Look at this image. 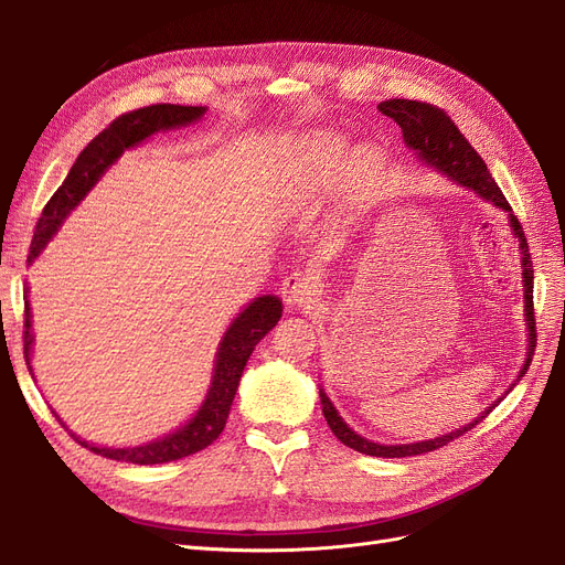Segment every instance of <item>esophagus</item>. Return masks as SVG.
Wrapping results in <instances>:
<instances>
[{"mask_svg":"<svg viewBox=\"0 0 565 565\" xmlns=\"http://www.w3.org/2000/svg\"><path fill=\"white\" fill-rule=\"evenodd\" d=\"M282 299L289 306H306L309 301H313L316 292H318V285L311 276H306V273L297 270V273H289V276L282 280Z\"/></svg>","mask_w":565,"mask_h":565,"instance_id":"1","label":"esophagus"}]
</instances>
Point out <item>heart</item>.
Returning a JSON list of instances; mask_svg holds the SVG:
<instances>
[{"label": "heart", "instance_id": "1", "mask_svg": "<svg viewBox=\"0 0 565 565\" xmlns=\"http://www.w3.org/2000/svg\"><path fill=\"white\" fill-rule=\"evenodd\" d=\"M306 150H309V158H311V164L316 167V172L320 177H328L341 164V160H344L347 143L337 139V136H332V134L318 131L306 139ZM358 164H361L363 169H370V167H374V158L363 156V158H358Z\"/></svg>", "mask_w": 565, "mask_h": 565}]
</instances>
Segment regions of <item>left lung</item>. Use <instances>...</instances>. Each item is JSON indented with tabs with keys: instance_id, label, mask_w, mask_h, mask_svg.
Returning <instances> with one entry per match:
<instances>
[{
	"instance_id": "1",
	"label": "left lung",
	"mask_w": 565,
	"mask_h": 565,
	"mask_svg": "<svg viewBox=\"0 0 565 565\" xmlns=\"http://www.w3.org/2000/svg\"><path fill=\"white\" fill-rule=\"evenodd\" d=\"M380 110L391 117L403 129V141L407 148L415 150V156L426 164L436 169V172L446 174L455 183L469 188L478 198H483L486 202H492L498 210H504L509 214V224L514 235L519 237V249H521V266H523V301H525V328H527V355L523 361V367L519 372V380L527 372L530 361H533L535 344H537V328H535V309H533V262H530V252H527V241L525 233L519 224V218L511 214V207L507 198L502 195L500 185L494 183L490 177L486 162L481 156L471 148V143L465 139V134L457 129V125L446 115V110H440L431 104H422V100H409V98H391L380 104ZM516 380V382H519ZM514 386V384H511ZM502 401V398H500ZM500 401H494L486 413L478 415L471 424L459 426V429L438 436L431 440H419V443H405V446H382V443H372L363 438L361 434H355L351 426L339 417L337 407L328 398V393L320 388V405H322V415L328 419L332 434L344 443V446L372 455V457H415L424 452H434L443 446H448L450 440L465 436L471 431L478 422H483L490 409L494 405H500Z\"/></svg>"
}]
</instances>
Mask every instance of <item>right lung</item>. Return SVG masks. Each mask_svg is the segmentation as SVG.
<instances>
[{
  "instance_id": "add662e5",
  "label": "right lung",
  "mask_w": 565,
  "mask_h": 565,
  "mask_svg": "<svg viewBox=\"0 0 565 565\" xmlns=\"http://www.w3.org/2000/svg\"><path fill=\"white\" fill-rule=\"evenodd\" d=\"M207 113L204 106H174V104H156L146 106L139 110H131L119 115L117 119L100 131L96 139L84 148L75 164L67 172L65 181L61 183L58 191L51 195L46 207L42 210V216L35 226V237L30 243L28 264H32L42 254L46 243L56 235L65 216L71 214L77 204L84 200L92 188L98 183L108 169L117 162L125 150L143 143L150 139L152 134L164 131V129H179L185 125H193L198 119ZM282 316V301L273 295L256 297L243 313L231 322V328L224 332V339L218 341L216 349V361H214V374L207 396H204L202 405L193 419L183 424L181 429L174 434H167L158 440H150L146 446L136 448H98L92 443L82 440L79 436L71 434L79 446L89 448L92 452L117 459V461H131V465H164V461H174L188 455H195L204 450L218 438L224 431L231 405L235 398L237 384H241L243 370L249 361L254 347L276 328V322ZM25 363L30 365V353H32V316H30V301H28V289H25ZM56 415V413H54ZM58 419V415H56ZM61 422V419H58ZM63 424V422H61Z\"/></svg>"
}]
</instances>
